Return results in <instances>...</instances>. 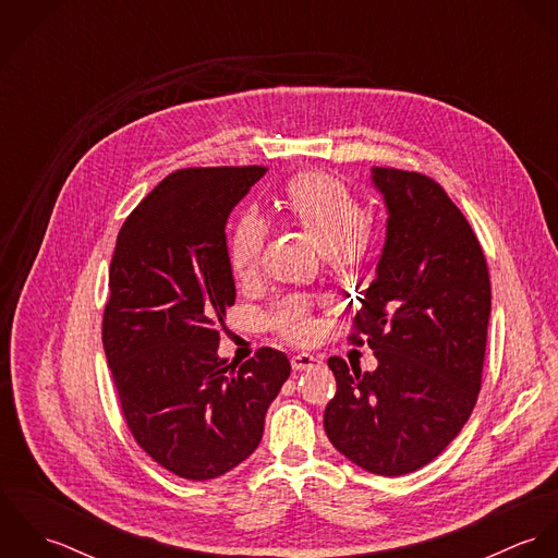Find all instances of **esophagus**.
Segmentation results:
<instances>
[{"label": "esophagus", "mask_w": 558, "mask_h": 558, "mask_svg": "<svg viewBox=\"0 0 558 558\" xmlns=\"http://www.w3.org/2000/svg\"><path fill=\"white\" fill-rule=\"evenodd\" d=\"M292 369L294 372H307V369H312V367H316V365H319L322 361H319L318 356H314V354H294L292 356Z\"/></svg>", "instance_id": "obj_1"}]
</instances>
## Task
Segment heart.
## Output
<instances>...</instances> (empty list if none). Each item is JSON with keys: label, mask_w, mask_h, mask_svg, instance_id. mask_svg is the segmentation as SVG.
<instances>
[{"label": "heart", "mask_w": 558, "mask_h": 558, "mask_svg": "<svg viewBox=\"0 0 558 558\" xmlns=\"http://www.w3.org/2000/svg\"><path fill=\"white\" fill-rule=\"evenodd\" d=\"M281 210L305 230L337 268H350L376 242V230L365 219L361 199L339 178L324 171H303L290 180ZM268 239L266 221L255 213H240L230 226L226 253L239 281L255 277ZM314 303L301 294L279 299L266 314L268 326L283 339L301 343L314 335Z\"/></svg>", "instance_id": "b5f03b06"}]
</instances>
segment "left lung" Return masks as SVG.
<instances>
[{"mask_svg": "<svg viewBox=\"0 0 558 558\" xmlns=\"http://www.w3.org/2000/svg\"><path fill=\"white\" fill-rule=\"evenodd\" d=\"M374 182L387 244L348 341L367 343L378 369L328 359L324 429L361 469L399 477L438 458L477 403L492 288L477 234L434 178L376 167Z\"/></svg>", "mask_w": 558, "mask_h": 558, "instance_id": "obj_1", "label": "left lung"}]
</instances>
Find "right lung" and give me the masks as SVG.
I'll return each instance as SVG.
<instances>
[{
	"label": "right lung",
	"mask_w": 558,
	"mask_h": 558,
	"mask_svg": "<svg viewBox=\"0 0 558 558\" xmlns=\"http://www.w3.org/2000/svg\"><path fill=\"white\" fill-rule=\"evenodd\" d=\"M264 165L169 173L118 232L102 345L135 442L165 471L208 481L259 445L290 361L259 348L240 367L217 356L236 301L226 223Z\"/></svg>",
	"instance_id": "add662e5"
}]
</instances>
